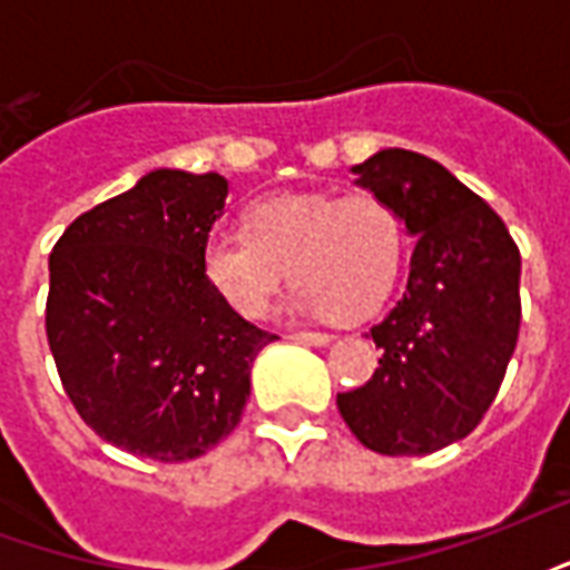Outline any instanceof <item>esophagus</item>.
I'll list each match as a JSON object with an SVG mask.
<instances>
[{
    "label": "esophagus",
    "mask_w": 570,
    "mask_h": 570,
    "mask_svg": "<svg viewBox=\"0 0 570 570\" xmlns=\"http://www.w3.org/2000/svg\"><path fill=\"white\" fill-rule=\"evenodd\" d=\"M293 342H302V345H330L333 335L330 333H293L289 335Z\"/></svg>",
    "instance_id": "obj_1"
}]
</instances>
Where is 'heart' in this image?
I'll use <instances>...</instances> for the list:
<instances>
[{
	"instance_id": "b5f03b06",
	"label": "heart",
	"mask_w": 570,
	"mask_h": 570,
	"mask_svg": "<svg viewBox=\"0 0 570 570\" xmlns=\"http://www.w3.org/2000/svg\"><path fill=\"white\" fill-rule=\"evenodd\" d=\"M247 235L210 232L200 274L228 308L259 321L293 274V311L308 317L363 321L391 296L406 225L375 191H289L253 204Z\"/></svg>"
}]
</instances>
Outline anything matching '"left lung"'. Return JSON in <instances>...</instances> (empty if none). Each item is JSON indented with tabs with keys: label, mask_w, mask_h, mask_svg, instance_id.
Segmentation results:
<instances>
[{
	"label": "left lung",
	"mask_w": 570,
	"mask_h": 570,
	"mask_svg": "<svg viewBox=\"0 0 570 570\" xmlns=\"http://www.w3.org/2000/svg\"><path fill=\"white\" fill-rule=\"evenodd\" d=\"M354 174L419 244L406 293L370 330L379 370L335 403L372 452H440L473 433L501 391L522 323V256L501 216L428 155L384 149Z\"/></svg>",
	"instance_id": "obj_1"
}]
</instances>
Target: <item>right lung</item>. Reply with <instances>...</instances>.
<instances>
[{"label":"right lung","instance_id":"1","mask_svg":"<svg viewBox=\"0 0 570 570\" xmlns=\"http://www.w3.org/2000/svg\"><path fill=\"white\" fill-rule=\"evenodd\" d=\"M225 195L219 174L151 170L81 213L48 259L45 333L69 403L97 436L161 464L237 428L249 366L277 338L200 274Z\"/></svg>","mask_w":570,"mask_h":570}]
</instances>
